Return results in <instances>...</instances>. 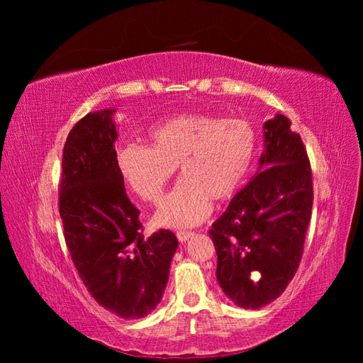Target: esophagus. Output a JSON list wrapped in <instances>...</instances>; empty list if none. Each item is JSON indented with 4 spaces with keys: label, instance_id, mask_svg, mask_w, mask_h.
<instances>
[{
    "label": "esophagus",
    "instance_id": "34e87169",
    "mask_svg": "<svg viewBox=\"0 0 363 363\" xmlns=\"http://www.w3.org/2000/svg\"><path fill=\"white\" fill-rule=\"evenodd\" d=\"M194 233L192 232H177V239L180 240V242H186V240H189V238H192Z\"/></svg>",
    "mask_w": 363,
    "mask_h": 363
}]
</instances>
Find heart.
I'll return each mask as SVG.
<instances>
[{
    "label": "heart",
    "mask_w": 363,
    "mask_h": 363,
    "mask_svg": "<svg viewBox=\"0 0 363 363\" xmlns=\"http://www.w3.org/2000/svg\"><path fill=\"white\" fill-rule=\"evenodd\" d=\"M148 140L150 147L119 151V171L139 199L157 204L179 167L182 180L155 219L162 227L186 228L211 215L212 200L227 201L242 188L257 136L244 118L183 113L151 128Z\"/></svg>",
    "instance_id": "b5f03b06"
}]
</instances>
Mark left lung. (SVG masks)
I'll return each instance as SVG.
<instances>
[{
	"label": "left lung",
	"instance_id": "1",
	"mask_svg": "<svg viewBox=\"0 0 363 363\" xmlns=\"http://www.w3.org/2000/svg\"><path fill=\"white\" fill-rule=\"evenodd\" d=\"M263 130L260 172L208 230L219 286L244 309L269 304L294 279L313 204L312 169L301 136L280 113Z\"/></svg>",
	"mask_w": 363,
	"mask_h": 363
}]
</instances>
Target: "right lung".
Here are the masks:
<instances>
[{
  "mask_svg": "<svg viewBox=\"0 0 363 363\" xmlns=\"http://www.w3.org/2000/svg\"><path fill=\"white\" fill-rule=\"evenodd\" d=\"M115 111L87 113L67 138L59 184L63 235L95 301L124 320L160 303L179 240L160 228L144 236L139 211L124 188L115 151Z\"/></svg>",
  "mask_w": 363,
  "mask_h": 363,
  "instance_id": "1",
  "label": "right lung"
}]
</instances>
